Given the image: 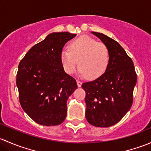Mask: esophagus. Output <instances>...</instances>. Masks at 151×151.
<instances>
[{
	"mask_svg": "<svg viewBox=\"0 0 151 151\" xmlns=\"http://www.w3.org/2000/svg\"><path fill=\"white\" fill-rule=\"evenodd\" d=\"M77 84L78 87H81L82 86V82L80 81V80H77Z\"/></svg>",
	"mask_w": 151,
	"mask_h": 151,
	"instance_id": "1",
	"label": "esophagus"
}]
</instances>
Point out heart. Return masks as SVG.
<instances>
[{
	"label": "heart",
	"mask_w": 151,
	"mask_h": 151,
	"mask_svg": "<svg viewBox=\"0 0 151 151\" xmlns=\"http://www.w3.org/2000/svg\"><path fill=\"white\" fill-rule=\"evenodd\" d=\"M60 61L66 74H73L77 66L82 75L96 79L106 71L109 61L108 49L88 36H82L71 42L68 50L60 53Z\"/></svg>",
	"instance_id": "b5f03b06"
}]
</instances>
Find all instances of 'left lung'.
I'll use <instances>...</instances> for the list:
<instances>
[{
  "label": "left lung",
  "mask_w": 151,
  "mask_h": 151,
  "mask_svg": "<svg viewBox=\"0 0 151 151\" xmlns=\"http://www.w3.org/2000/svg\"><path fill=\"white\" fill-rule=\"evenodd\" d=\"M91 33L107 47L109 61L102 75L82 85L86 93L85 118L93 126L109 127L131 109L137 74L132 60L116 41L101 33Z\"/></svg>",
  "instance_id": "obj_1"
}]
</instances>
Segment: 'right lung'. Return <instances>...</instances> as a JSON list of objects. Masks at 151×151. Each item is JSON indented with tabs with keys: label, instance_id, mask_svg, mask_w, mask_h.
Instances as JSON below:
<instances>
[{
	"label": "right lung",
	"instance_id": "right-lung-1",
	"mask_svg": "<svg viewBox=\"0 0 151 151\" xmlns=\"http://www.w3.org/2000/svg\"><path fill=\"white\" fill-rule=\"evenodd\" d=\"M75 36L68 32L50 33L29 50L18 66L19 102L28 116L39 124L56 126L66 118V101L77 85L65 72L60 53Z\"/></svg>",
	"mask_w": 151,
	"mask_h": 151
}]
</instances>
